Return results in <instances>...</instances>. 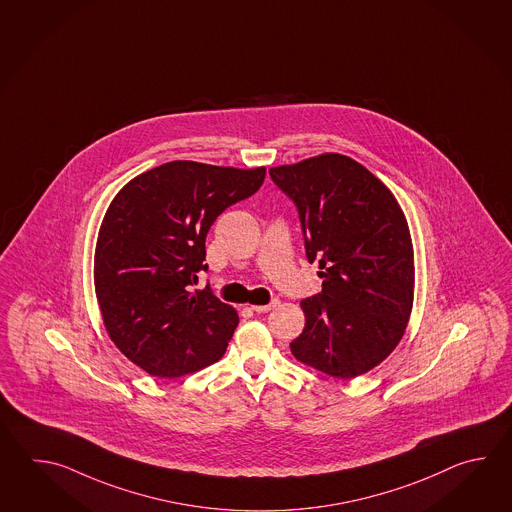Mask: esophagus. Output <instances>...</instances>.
Returning <instances> with one entry per match:
<instances>
[{
	"label": "esophagus",
	"mask_w": 512,
	"mask_h": 512,
	"mask_svg": "<svg viewBox=\"0 0 512 512\" xmlns=\"http://www.w3.org/2000/svg\"><path fill=\"white\" fill-rule=\"evenodd\" d=\"M280 304L278 300H272L271 304L265 305H251L252 311H256V313H269L271 309H274L276 305Z\"/></svg>",
	"instance_id": "obj_1"
}]
</instances>
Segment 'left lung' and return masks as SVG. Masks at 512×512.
I'll use <instances>...</instances> for the list:
<instances>
[{
  "instance_id": "obj_1",
  "label": "left lung",
  "mask_w": 512,
  "mask_h": 512,
  "mask_svg": "<svg viewBox=\"0 0 512 512\" xmlns=\"http://www.w3.org/2000/svg\"><path fill=\"white\" fill-rule=\"evenodd\" d=\"M298 208L322 293L302 300L294 359L337 379L373 370L401 342L414 305V245L390 188L348 155L269 170Z\"/></svg>"
}]
</instances>
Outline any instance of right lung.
I'll use <instances>...</instances> for the list:
<instances>
[{"mask_svg": "<svg viewBox=\"0 0 512 512\" xmlns=\"http://www.w3.org/2000/svg\"><path fill=\"white\" fill-rule=\"evenodd\" d=\"M265 168L172 161L131 179L98 230L95 293L113 344L155 377L218 362L240 318L210 287L205 240L219 214L258 192Z\"/></svg>", "mask_w": 512, "mask_h": 512, "instance_id": "1", "label": "right lung"}]
</instances>
